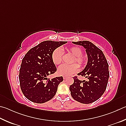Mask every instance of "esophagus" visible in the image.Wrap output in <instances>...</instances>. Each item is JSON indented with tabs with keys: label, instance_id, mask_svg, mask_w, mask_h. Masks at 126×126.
<instances>
[{
	"label": "esophagus",
	"instance_id": "esophagus-1",
	"mask_svg": "<svg viewBox=\"0 0 126 126\" xmlns=\"http://www.w3.org/2000/svg\"><path fill=\"white\" fill-rule=\"evenodd\" d=\"M67 78V77H66V76H64L63 77V79H65L66 78Z\"/></svg>",
	"mask_w": 126,
	"mask_h": 126
}]
</instances>
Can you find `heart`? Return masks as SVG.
Here are the masks:
<instances>
[{
    "mask_svg": "<svg viewBox=\"0 0 126 126\" xmlns=\"http://www.w3.org/2000/svg\"><path fill=\"white\" fill-rule=\"evenodd\" d=\"M68 53L73 56V59L71 65H62L58 68L57 73L62 76H67L77 73L80 67L85 65L87 63V57L85 55L82 54V50L79 47L73 46L68 48L67 49ZM63 52L61 48H57L53 52L52 54V60L55 65H59L62 62ZM74 64H73V63ZM75 63L78 64V65Z\"/></svg>",
    "mask_w": 126,
    "mask_h": 126,
    "instance_id": "b5f03b06",
    "label": "heart"
}]
</instances>
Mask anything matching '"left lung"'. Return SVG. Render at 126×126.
<instances>
[{"mask_svg":"<svg viewBox=\"0 0 126 126\" xmlns=\"http://www.w3.org/2000/svg\"><path fill=\"white\" fill-rule=\"evenodd\" d=\"M85 48L88 63L84 69L78 74L88 78L82 81L73 78L74 83L69 87L72 97L82 104H90L96 101L106 90L109 78V64L102 51L88 41L73 42Z\"/></svg>","mask_w":126,"mask_h":126,"instance_id":"left-lung-1","label":"left lung"}]
</instances>
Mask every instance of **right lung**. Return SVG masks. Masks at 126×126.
<instances>
[{
    "instance_id": "right-lung-1",
    "label": "right lung",
    "mask_w": 126,
    "mask_h": 126,
    "mask_svg": "<svg viewBox=\"0 0 126 126\" xmlns=\"http://www.w3.org/2000/svg\"><path fill=\"white\" fill-rule=\"evenodd\" d=\"M67 41H45L32 48L22 59L20 69V88L24 96L33 102L42 104L54 97L62 77L50 80L47 77L57 71L52 54Z\"/></svg>"
}]
</instances>
